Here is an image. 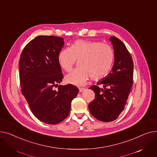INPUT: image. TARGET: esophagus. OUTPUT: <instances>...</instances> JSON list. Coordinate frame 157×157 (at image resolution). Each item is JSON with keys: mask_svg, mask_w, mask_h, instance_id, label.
I'll return each mask as SVG.
<instances>
[{"mask_svg": "<svg viewBox=\"0 0 157 157\" xmlns=\"http://www.w3.org/2000/svg\"><path fill=\"white\" fill-rule=\"evenodd\" d=\"M86 89L85 88H79V92L80 93H82V92L84 91Z\"/></svg>", "mask_w": 157, "mask_h": 157, "instance_id": "1", "label": "esophagus"}]
</instances>
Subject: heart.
I'll use <instances>...</instances> for the list:
<instances>
[{"instance_id": "1", "label": "heart", "mask_w": 157, "mask_h": 157, "mask_svg": "<svg viewBox=\"0 0 157 157\" xmlns=\"http://www.w3.org/2000/svg\"><path fill=\"white\" fill-rule=\"evenodd\" d=\"M77 60L78 67L66 75L65 81L77 86H84L89 77L98 80L105 77L112 70L115 52L112 46L98 41L78 40L71 48L62 49L58 63L66 71H70Z\"/></svg>"}]
</instances>
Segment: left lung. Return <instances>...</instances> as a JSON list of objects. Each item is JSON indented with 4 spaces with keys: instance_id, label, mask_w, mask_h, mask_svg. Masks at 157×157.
Instances as JSON below:
<instances>
[{
    "instance_id": "1",
    "label": "left lung",
    "mask_w": 157,
    "mask_h": 157,
    "mask_svg": "<svg viewBox=\"0 0 157 157\" xmlns=\"http://www.w3.org/2000/svg\"><path fill=\"white\" fill-rule=\"evenodd\" d=\"M115 52V61L108 76L99 80L94 90L95 99L89 105L90 113L100 121L109 122L116 120L125 108L133 85L134 64L125 44L118 38H109ZM103 84L104 89L98 85Z\"/></svg>"
}]
</instances>
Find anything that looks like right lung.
<instances>
[{
  "mask_svg": "<svg viewBox=\"0 0 157 157\" xmlns=\"http://www.w3.org/2000/svg\"><path fill=\"white\" fill-rule=\"evenodd\" d=\"M64 44L61 37L40 35L25 46L20 56L22 94L35 117L48 124L60 123L68 117L79 92L71 84L58 86L63 78L58 54ZM57 86L59 90H54Z\"/></svg>",
  "mask_w": 157,
  "mask_h": 157,
  "instance_id": "add662e5",
  "label": "right lung"
}]
</instances>
